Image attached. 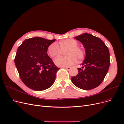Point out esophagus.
Segmentation results:
<instances>
[{
    "mask_svg": "<svg viewBox=\"0 0 124 124\" xmlns=\"http://www.w3.org/2000/svg\"><path fill=\"white\" fill-rule=\"evenodd\" d=\"M64 68L66 69L67 70H70V69H71L70 67H64Z\"/></svg>",
    "mask_w": 124,
    "mask_h": 124,
    "instance_id": "obj_1",
    "label": "esophagus"
}]
</instances>
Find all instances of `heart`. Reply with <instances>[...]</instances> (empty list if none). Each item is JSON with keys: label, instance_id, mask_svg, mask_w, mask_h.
<instances>
[{"label": "heart", "instance_id": "b5f03b06", "mask_svg": "<svg viewBox=\"0 0 124 124\" xmlns=\"http://www.w3.org/2000/svg\"><path fill=\"white\" fill-rule=\"evenodd\" d=\"M60 47L56 42L48 46L47 53L50 57L55 58L61 55L64 51L66 56L60 57L55 59L54 62L58 67H67L73 65L78 61H81L85 57V51L83 48L78 46V42L73 39H66L59 43ZM61 48H60V47Z\"/></svg>", "mask_w": 124, "mask_h": 124}]
</instances>
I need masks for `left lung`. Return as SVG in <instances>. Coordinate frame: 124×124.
<instances>
[{
  "mask_svg": "<svg viewBox=\"0 0 124 124\" xmlns=\"http://www.w3.org/2000/svg\"><path fill=\"white\" fill-rule=\"evenodd\" d=\"M85 47L86 56L78 74L71 78L73 84L84 90L95 88L102 82L110 66V53L103 41L84 33L76 37Z\"/></svg>",
  "mask_w": 124,
  "mask_h": 124,
  "instance_id": "obj_1",
  "label": "left lung"
}]
</instances>
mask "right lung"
I'll list each match as a JSON object with an SVG mask.
<instances>
[{"label": "right lung", "instance_id": "add662e5", "mask_svg": "<svg viewBox=\"0 0 124 124\" xmlns=\"http://www.w3.org/2000/svg\"><path fill=\"white\" fill-rule=\"evenodd\" d=\"M55 40L34 37L26 39L18 46L15 64L21 80L29 88L41 91L54 83L59 68L48 56L47 50Z\"/></svg>", "mask_w": 124, "mask_h": 124}]
</instances>
